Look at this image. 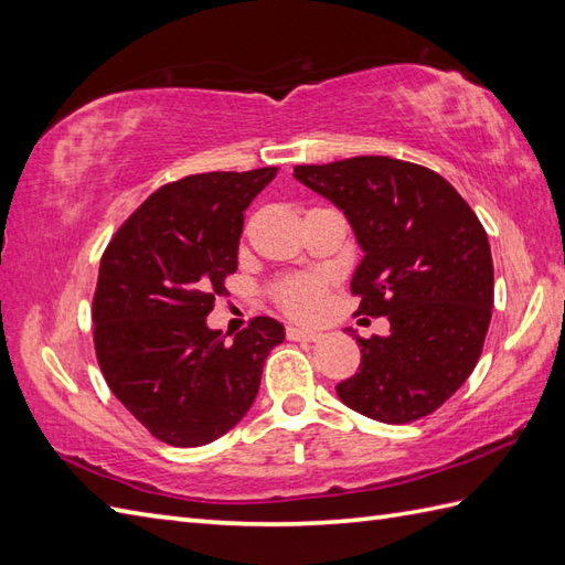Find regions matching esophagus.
I'll return each instance as SVG.
<instances>
[{
  "instance_id": "esophagus-1",
  "label": "esophagus",
  "mask_w": 565,
  "mask_h": 565,
  "mask_svg": "<svg viewBox=\"0 0 565 565\" xmlns=\"http://www.w3.org/2000/svg\"><path fill=\"white\" fill-rule=\"evenodd\" d=\"M286 338L294 340V342H318L320 340V332L289 326V328H286Z\"/></svg>"
}]
</instances>
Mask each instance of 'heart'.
<instances>
[{
    "label": "heart",
    "mask_w": 565,
    "mask_h": 565,
    "mask_svg": "<svg viewBox=\"0 0 565 565\" xmlns=\"http://www.w3.org/2000/svg\"><path fill=\"white\" fill-rule=\"evenodd\" d=\"M326 274H291L271 286V298L279 310L294 320H313L328 294Z\"/></svg>",
    "instance_id": "obj_1"
}]
</instances>
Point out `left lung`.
<instances>
[{
  "label": "left lung",
  "mask_w": 565,
  "mask_h": 565,
  "mask_svg": "<svg viewBox=\"0 0 565 565\" xmlns=\"http://www.w3.org/2000/svg\"><path fill=\"white\" fill-rule=\"evenodd\" d=\"M294 177L342 209L364 249L356 313L386 316V338H356L362 364L338 383L344 405L405 425L471 376L493 313V257L473 209L423 164L362 154L298 164Z\"/></svg>",
  "instance_id": "8db88e82"
}]
</instances>
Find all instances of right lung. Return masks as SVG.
<instances>
[{"mask_svg":"<svg viewBox=\"0 0 565 565\" xmlns=\"http://www.w3.org/2000/svg\"><path fill=\"white\" fill-rule=\"evenodd\" d=\"M274 177L276 167H262L164 184L102 255L92 303L99 369L126 411L172 447L233 429L259 391L264 359L284 342L267 316L233 344L206 326L237 269L245 209Z\"/></svg>","mask_w":565,"mask_h":565,"instance_id":"1","label":"right lung"}]
</instances>
